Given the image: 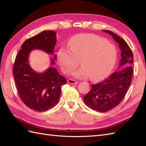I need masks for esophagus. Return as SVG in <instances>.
<instances>
[{
    "mask_svg": "<svg viewBox=\"0 0 146 146\" xmlns=\"http://www.w3.org/2000/svg\"><path fill=\"white\" fill-rule=\"evenodd\" d=\"M68 82L70 84H77V83H78V81H76V80H74L73 79H68Z\"/></svg>",
    "mask_w": 146,
    "mask_h": 146,
    "instance_id": "esophagus-1",
    "label": "esophagus"
}]
</instances>
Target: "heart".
I'll return each mask as SVG.
<instances>
[{"label": "heart", "instance_id": "1", "mask_svg": "<svg viewBox=\"0 0 146 146\" xmlns=\"http://www.w3.org/2000/svg\"><path fill=\"white\" fill-rule=\"evenodd\" d=\"M70 49L62 48L58 58L62 70L70 74L78 66L82 67L73 73L77 78L90 76L92 80L105 78L112 69L117 57L113 44L92 34L77 35L69 42Z\"/></svg>", "mask_w": 146, "mask_h": 146}]
</instances>
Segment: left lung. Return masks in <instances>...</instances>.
I'll list each match as a JSON object with an SVG mask.
<instances>
[{
  "mask_svg": "<svg viewBox=\"0 0 146 146\" xmlns=\"http://www.w3.org/2000/svg\"><path fill=\"white\" fill-rule=\"evenodd\" d=\"M109 34L119 44L121 51L119 67L121 70L113 73L103 82L92 85V89L84 96L85 104L99 112H105L117 107L125 97L131 85L132 77L133 54L124 40L110 31L104 30Z\"/></svg>",
  "mask_w": 146,
  "mask_h": 146,
  "instance_id": "8db88e82",
  "label": "left lung"
}]
</instances>
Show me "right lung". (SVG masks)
<instances>
[{"label": "right lung", "mask_w": 146, "mask_h": 146, "mask_svg": "<svg viewBox=\"0 0 146 146\" xmlns=\"http://www.w3.org/2000/svg\"><path fill=\"white\" fill-rule=\"evenodd\" d=\"M56 43V34L44 31L26 40L15 58L13 75L21 100L27 107L38 111H44L52 108L59 101L61 86L66 83L64 76L51 66L42 73L34 71L29 63V56L33 49H41L46 53L53 54ZM57 56L51 60L54 65Z\"/></svg>", "instance_id": "1"}]
</instances>
